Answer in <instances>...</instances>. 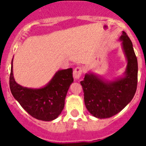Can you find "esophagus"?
Masks as SVG:
<instances>
[{"mask_svg":"<svg viewBox=\"0 0 146 146\" xmlns=\"http://www.w3.org/2000/svg\"><path fill=\"white\" fill-rule=\"evenodd\" d=\"M82 72H83V69H82V67L77 66L74 69V72H73V77L75 80H78L80 77H81L82 74Z\"/></svg>","mask_w":146,"mask_h":146,"instance_id":"esophagus-1","label":"esophagus"}]
</instances>
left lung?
<instances>
[{"label":"left lung","instance_id":"obj_1","mask_svg":"<svg viewBox=\"0 0 146 146\" xmlns=\"http://www.w3.org/2000/svg\"><path fill=\"white\" fill-rule=\"evenodd\" d=\"M127 60L123 77L106 80L92 72L80 82L88 112L97 118H108L121 112L131 101L137 85V60L131 40L124 31L120 36Z\"/></svg>","mask_w":146,"mask_h":146}]
</instances>
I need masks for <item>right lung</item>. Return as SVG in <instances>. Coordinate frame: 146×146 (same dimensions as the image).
Instances as JSON below:
<instances>
[{
    "mask_svg": "<svg viewBox=\"0 0 146 146\" xmlns=\"http://www.w3.org/2000/svg\"><path fill=\"white\" fill-rule=\"evenodd\" d=\"M12 61L9 86L15 99L33 118L44 121L57 118L64 109L66 94L74 81L72 68L58 71L44 87L29 88L16 82L13 75Z\"/></svg>",
    "mask_w": 146,
    "mask_h": 146,
    "instance_id": "obj_1",
    "label": "right lung"
}]
</instances>
